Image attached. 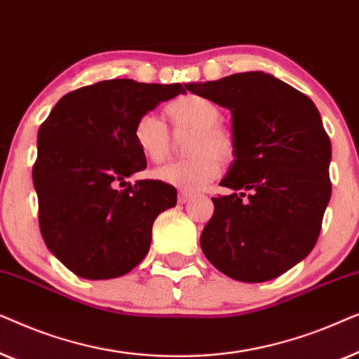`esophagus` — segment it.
Listing matches in <instances>:
<instances>
[{
  "label": "esophagus",
  "mask_w": 359,
  "mask_h": 359,
  "mask_svg": "<svg viewBox=\"0 0 359 359\" xmlns=\"http://www.w3.org/2000/svg\"><path fill=\"white\" fill-rule=\"evenodd\" d=\"M191 199H193V194L188 193V191H180V194H178V201H180V204H186V203H189Z\"/></svg>",
  "instance_id": "1"
}]
</instances>
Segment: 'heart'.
<instances>
[{
	"label": "heart",
	"mask_w": 359,
	"mask_h": 359,
	"mask_svg": "<svg viewBox=\"0 0 359 359\" xmlns=\"http://www.w3.org/2000/svg\"><path fill=\"white\" fill-rule=\"evenodd\" d=\"M165 114L176 129L194 130L188 149L193 156L156 168L151 176L160 183L183 189L209 184L219 175V160L229 161L235 150L232 134L220 126V107L204 96L184 95L171 101ZM134 142L142 156L151 163H160L170 154V132L154 114H144L135 122Z\"/></svg>",
	"instance_id": "obj_1"
}]
</instances>
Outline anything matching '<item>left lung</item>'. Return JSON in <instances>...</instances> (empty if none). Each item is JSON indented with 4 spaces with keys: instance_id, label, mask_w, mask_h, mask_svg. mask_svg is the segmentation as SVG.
Instances as JSON below:
<instances>
[{
    "instance_id": "8db88e82",
    "label": "left lung",
    "mask_w": 359,
    "mask_h": 359,
    "mask_svg": "<svg viewBox=\"0 0 359 359\" xmlns=\"http://www.w3.org/2000/svg\"><path fill=\"white\" fill-rule=\"evenodd\" d=\"M186 90L232 114L235 160L220 186L233 193L212 198L203 253L237 281L281 276L316 247L332 196V145L320 112L311 97L263 72L188 83Z\"/></svg>"
}]
</instances>
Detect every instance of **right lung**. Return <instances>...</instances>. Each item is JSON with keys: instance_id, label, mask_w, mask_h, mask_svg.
I'll return each mask as SVG.
<instances>
[{"instance_id": "right-lung-1", "label": "right lung", "mask_w": 359, "mask_h": 359, "mask_svg": "<svg viewBox=\"0 0 359 359\" xmlns=\"http://www.w3.org/2000/svg\"><path fill=\"white\" fill-rule=\"evenodd\" d=\"M184 93L180 83L100 81L63 96L39 129L32 181L41 233L76 276H124L149 253L151 225L175 208L176 189L154 180L126 181L147 166L134 126Z\"/></svg>"}]
</instances>
